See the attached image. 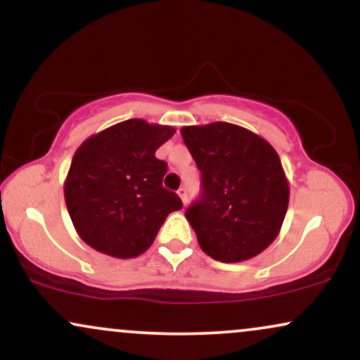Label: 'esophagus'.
I'll return each mask as SVG.
<instances>
[{"label": "esophagus", "instance_id": "34e87169", "mask_svg": "<svg viewBox=\"0 0 360 360\" xmlns=\"http://www.w3.org/2000/svg\"><path fill=\"white\" fill-rule=\"evenodd\" d=\"M177 194H179V198H181V200H183V203L186 205V201H188V189H186L184 186H183V188L177 189Z\"/></svg>", "mask_w": 360, "mask_h": 360}]
</instances>
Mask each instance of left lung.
I'll list each match as a JSON object with an SVG mask.
<instances>
[{
  "mask_svg": "<svg viewBox=\"0 0 360 360\" xmlns=\"http://www.w3.org/2000/svg\"><path fill=\"white\" fill-rule=\"evenodd\" d=\"M181 135L201 172V196L186 210L205 254L242 262L278 237L289 184L278 152L233 123L184 127Z\"/></svg>",
  "mask_w": 360,
  "mask_h": 360,
  "instance_id": "left-lung-1",
  "label": "left lung"
}]
</instances>
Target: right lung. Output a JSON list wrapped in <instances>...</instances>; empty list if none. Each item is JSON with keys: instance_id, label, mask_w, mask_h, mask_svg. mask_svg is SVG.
Here are the masks:
<instances>
[{"instance_id": "add662e5", "label": "right lung", "mask_w": 360, "mask_h": 360, "mask_svg": "<svg viewBox=\"0 0 360 360\" xmlns=\"http://www.w3.org/2000/svg\"><path fill=\"white\" fill-rule=\"evenodd\" d=\"M174 128L131 118L81 143L64 183L69 217L79 237L101 254L130 259L154 242L169 213L183 208L162 186L167 164L155 150Z\"/></svg>"}]
</instances>
